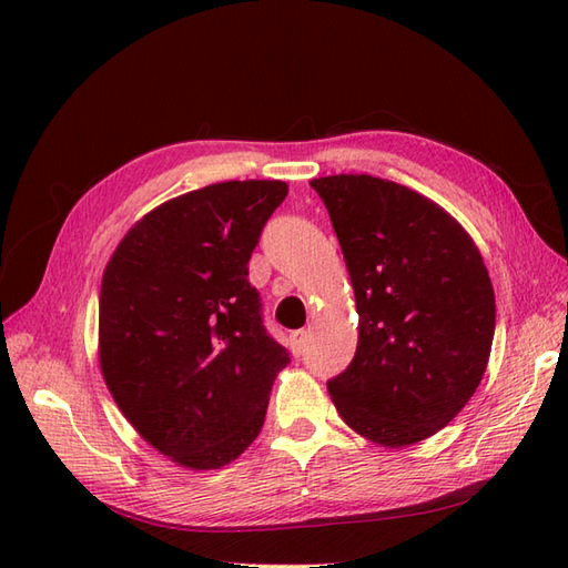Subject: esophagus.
Instances as JSON below:
<instances>
[{
    "instance_id": "esophagus-1",
    "label": "esophagus",
    "mask_w": 568,
    "mask_h": 568,
    "mask_svg": "<svg viewBox=\"0 0 568 568\" xmlns=\"http://www.w3.org/2000/svg\"><path fill=\"white\" fill-rule=\"evenodd\" d=\"M288 346H291V353L294 355H301L307 346V332L305 329H298L288 336Z\"/></svg>"
}]
</instances>
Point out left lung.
<instances>
[{
    "mask_svg": "<svg viewBox=\"0 0 568 568\" xmlns=\"http://www.w3.org/2000/svg\"><path fill=\"white\" fill-rule=\"evenodd\" d=\"M311 186L346 261L359 336L353 363L326 384L341 419L384 448L448 426L490 357L495 294L474 239L438 203L372 175Z\"/></svg>",
    "mask_w": 568,
    "mask_h": 568,
    "instance_id": "left-lung-1",
    "label": "left lung"
}]
</instances>
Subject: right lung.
<instances>
[{"instance_id":"obj_1","label":"right lung","mask_w":568,"mask_h":568,"mask_svg":"<svg viewBox=\"0 0 568 568\" xmlns=\"http://www.w3.org/2000/svg\"><path fill=\"white\" fill-rule=\"evenodd\" d=\"M280 180L217 182L161 203L113 251L99 294V365L149 445L220 469L261 434L288 353L263 326L248 261Z\"/></svg>"}]
</instances>
